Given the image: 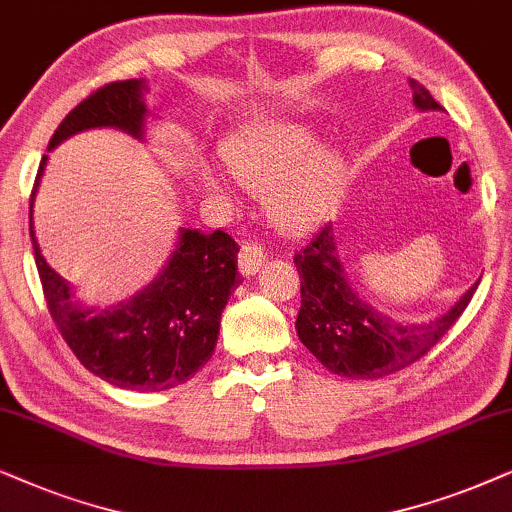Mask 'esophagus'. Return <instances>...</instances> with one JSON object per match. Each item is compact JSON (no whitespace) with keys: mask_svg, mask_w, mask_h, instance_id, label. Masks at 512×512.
I'll use <instances>...</instances> for the list:
<instances>
[{"mask_svg":"<svg viewBox=\"0 0 512 512\" xmlns=\"http://www.w3.org/2000/svg\"><path fill=\"white\" fill-rule=\"evenodd\" d=\"M264 260H267V252H264L262 245L243 243L241 250H238V271L243 276H252L262 267Z\"/></svg>","mask_w":512,"mask_h":512,"instance_id":"1","label":"esophagus"}]
</instances>
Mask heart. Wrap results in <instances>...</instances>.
<instances>
[{
	"label": "heart",
	"mask_w": 512,
	"mask_h": 512,
	"mask_svg": "<svg viewBox=\"0 0 512 512\" xmlns=\"http://www.w3.org/2000/svg\"><path fill=\"white\" fill-rule=\"evenodd\" d=\"M222 161L238 185L264 192L269 220L290 234L323 222L342 199L346 168L337 149L318 145L316 133L292 121H257L224 142ZM206 194L224 196L227 187L201 170Z\"/></svg>",
	"instance_id": "1"
}]
</instances>
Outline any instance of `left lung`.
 <instances>
[{
	"label": "left lung",
	"instance_id": "left-lung-1",
	"mask_svg": "<svg viewBox=\"0 0 512 512\" xmlns=\"http://www.w3.org/2000/svg\"><path fill=\"white\" fill-rule=\"evenodd\" d=\"M410 84L417 109H442L419 81ZM295 267L302 281L297 335L320 365L349 379H381L417 363L459 320L480 283L470 285L442 316L414 325L384 316L351 288L332 224L320 227L311 243L295 252Z\"/></svg>",
	"mask_w": 512,
	"mask_h": 512
}]
</instances>
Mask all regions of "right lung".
Segmentation results:
<instances>
[{
    "label": "right lung",
    "mask_w": 512,
    "mask_h": 512,
    "mask_svg": "<svg viewBox=\"0 0 512 512\" xmlns=\"http://www.w3.org/2000/svg\"><path fill=\"white\" fill-rule=\"evenodd\" d=\"M145 79L112 81L81 100L53 133L49 149L88 128H119L142 140L147 105ZM46 159L39 163L30 196V238L46 306L79 363L107 384L131 391H166L192 379L213 358L220 316L238 274L234 238L224 231L180 229L177 245L159 276L124 302L95 309L74 299L72 285L46 264L32 227V203Z\"/></svg>",
    "instance_id": "right-lung-1"
}]
</instances>
